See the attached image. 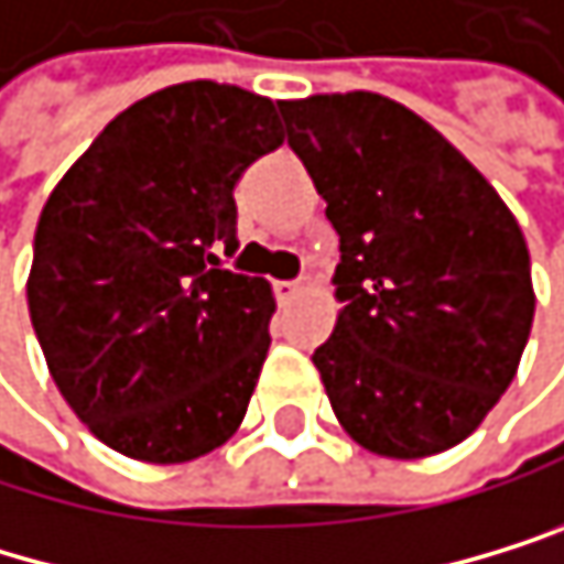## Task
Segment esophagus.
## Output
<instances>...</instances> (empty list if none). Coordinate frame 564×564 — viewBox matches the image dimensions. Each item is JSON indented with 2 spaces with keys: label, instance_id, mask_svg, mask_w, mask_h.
Returning a JSON list of instances; mask_svg holds the SVG:
<instances>
[{
  "label": "esophagus",
  "instance_id": "esophagus-1",
  "mask_svg": "<svg viewBox=\"0 0 564 564\" xmlns=\"http://www.w3.org/2000/svg\"><path fill=\"white\" fill-rule=\"evenodd\" d=\"M297 294H305V280H276V297L294 301Z\"/></svg>",
  "mask_w": 564,
  "mask_h": 564
}]
</instances>
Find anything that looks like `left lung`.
<instances>
[{"label": "left lung", "instance_id": "1", "mask_svg": "<svg viewBox=\"0 0 564 564\" xmlns=\"http://www.w3.org/2000/svg\"><path fill=\"white\" fill-rule=\"evenodd\" d=\"M339 235L336 329L312 354L339 426L381 457L444 454L517 378L531 252L496 186L381 93L280 99Z\"/></svg>", "mask_w": 564, "mask_h": 564}]
</instances>
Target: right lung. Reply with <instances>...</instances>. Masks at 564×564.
Here are the masks:
<instances>
[{"label":"right lung","instance_id":"add662e5","mask_svg":"<svg viewBox=\"0 0 564 564\" xmlns=\"http://www.w3.org/2000/svg\"><path fill=\"white\" fill-rule=\"evenodd\" d=\"M284 144L259 93L180 83L117 113L51 189L26 305L62 399L110 451L183 465L242 426L273 288L221 270L235 183Z\"/></svg>","mask_w":564,"mask_h":564}]
</instances>
